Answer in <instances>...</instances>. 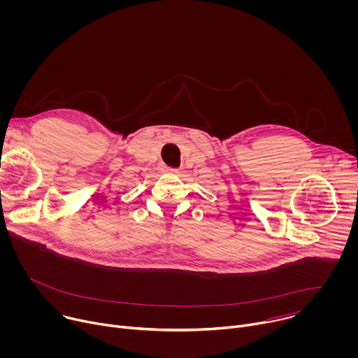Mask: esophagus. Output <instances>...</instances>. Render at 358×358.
I'll use <instances>...</instances> for the list:
<instances>
[{"mask_svg":"<svg viewBox=\"0 0 358 358\" xmlns=\"http://www.w3.org/2000/svg\"><path fill=\"white\" fill-rule=\"evenodd\" d=\"M163 173H166V174H177V173H178V170H177V169L164 167V169H163Z\"/></svg>","mask_w":358,"mask_h":358,"instance_id":"obj_1","label":"esophagus"}]
</instances>
